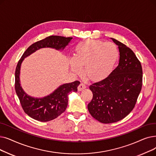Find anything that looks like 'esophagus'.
Masks as SVG:
<instances>
[{
    "label": "esophagus",
    "instance_id": "34e87169",
    "mask_svg": "<svg viewBox=\"0 0 156 156\" xmlns=\"http://www.w3.org/2000/svg\"><path fill=\"white\" fill-rule=\"evenodd\" d=\"M86 87H87V86H86L84 83H80V84L79 85V86H78V91H82V90L85 89Z\"/></svg>",
    "mask_w": 156,
    "mask_h": 156
}]
</instances>
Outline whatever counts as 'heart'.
I'll use <instances>...</instances> for the list:
<instances>
[{
	"mask_svg": "<svg viewBox=\"0 0 156 156\" xmlns=\"http://www.w3.org/2000/svg\"><path fill=\"white\" fill-rule=\"evenodd\" d=\"M119 57L117 46L100 40L85 39L78 43L74 57L71 60V70L80 73L84 66L83 73L89 79L97 81L109 74Z\"/></svg>",
	"mask_w": 156,
	"mask_h": 156,
	"instance_id": "obj_1",
	"label": "heart"
}]
</instances>
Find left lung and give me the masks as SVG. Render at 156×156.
<instances>
[{"instance_id":"left-lung-1","label":"left lung","mask_w":156,"mask_h":156,"mask_svg":"<svg viewBox=\"0 0 156 156\" xmlns=\"http://www.w3.org/2000/svg\"><path fill=\"white\" fill-rule=\"evenodd\" d=\"M119 49L118 66L109 76L90 85L93 98L88 105L91 115L100 122L110 124L125 118L136 105L142 87V67L134 53L112 38Z\"/></svg>"}]
</instances>
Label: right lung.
Listing matches in <instances>:
<instances>
[{"label":"right lung","mask_w":156,"mask_h":156,"mask_svg":"<svg viewBox=\"0 0 156 156\" xmlns=\"http://www.w3.org/2000/svg\"><path fill=\"white\" fill-rule=\"evenodd\" d=\"M73 37L51 36L39 41L25 50L18 62L15 71V90L25 113L29 117L41 122H48L56 119L65 110L68 103V94L77 92L79 81L59 86L48 96L42 98H35L26 94L20 83L21 64L24 58L36 50L43 48H51L57 50H64Z\"/></svg>","instance_id":"right-lung-1"}]
</instances>
